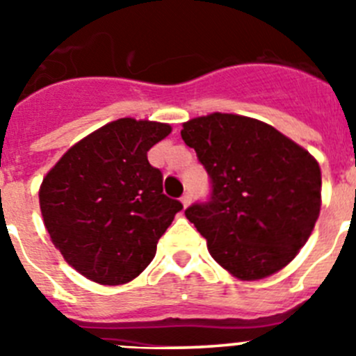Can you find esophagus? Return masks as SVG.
I'll list each match as a JSON object with an SVG mask.
<instances>
[{
	"label": "esophagus",
	"mask_w": 356,
	"mask_h": 356,
	"mask_svg": "<svg viewBox=\"0 0 356 356\" xmlns=\"http://www.w3.org/2000/svg\"><path fill=\"white\" fill-rule=\"evenodd\" d=\"M180 201H181V205H184L185 209H187V207L191 205V201H193V196H191V193H185L184 196L180 197Z\"/></svg>",
	"instance_id": "obj_1"
}]
</instances>
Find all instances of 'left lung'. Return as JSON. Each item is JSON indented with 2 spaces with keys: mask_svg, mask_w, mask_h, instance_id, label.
Wrapping results in <instances>:
<instances>
[{
  "mask_svg": "<svg viewBox=\"0 0 356 356\" xmlns=\"http://www.w3.org/2000/svg\"><path fill=\"white\" fill-rule=\"evenodd\" d=\"M181 139L210 178L209 197L185 216L217 264L241 280L287 266L319 217L316 159L266 122L234 114L191 119Z\"/></svg>",
  "mask_w": 356,
  "mask_h": 356,
  "instance_id": "left-lung-1",
  "label": "left lung"
}]
</instances>
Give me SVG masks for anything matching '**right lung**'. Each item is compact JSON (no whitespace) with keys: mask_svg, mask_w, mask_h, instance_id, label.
Segmentation results:
<instances>
[{"mask_svg":"<svg viewBox=\"0 0 356 356\" xmlns=\"http://www.w3.org/2000/svg\"><path fill=\"white\" fill-rule=\"evenodd\" d=\"M169 134L162 122L118 119L74 144L44 178V225L85 278L119 285L139 276L184 209L163 194L162 171L147 160Z\"/></svg>","mask_w":356,"mask_h":356,"instance_id":"add662e5","label":"right lung"}]
</instances>
